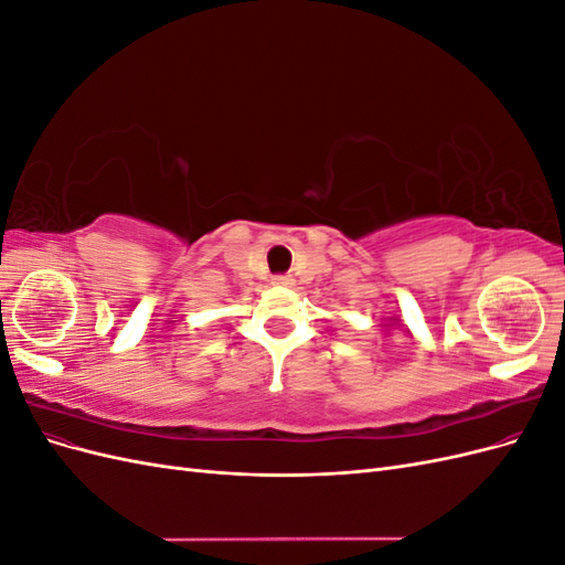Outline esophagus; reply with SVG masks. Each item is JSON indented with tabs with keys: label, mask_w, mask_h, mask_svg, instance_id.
Instances as JSON below:
<instances>
[{
	"label": "esophagus",
	"mask_w": 565,
	"mask_h": 565,
	"mask_svg": "<svg viewBox=\"0 0 565 565\" xmlns=\"http://www.w3.org/2000/svg\"><path fill=\"white\" fill-rule=\"evenodd\" d=\"M273 285H276V287H292L295 278L292 276H276V278H273Z\"/></svg>",
	"instance_id": "34e87169"
}]
</instances>
